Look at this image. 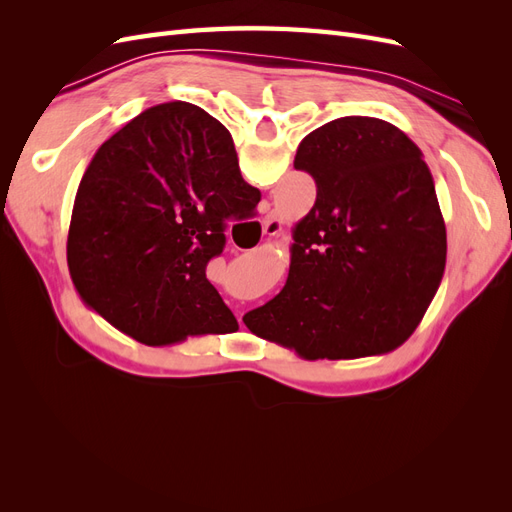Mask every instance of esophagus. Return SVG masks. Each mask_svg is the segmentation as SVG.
Segmentation results:
<instances>
[{
    "label": "esophagus",
    "mask_w": 512,
    "mask_h": 512,
    "mask_svg": "<svg viewBox=\"0 0 512 512\" xmlns=\"http://www.w3.org/2000/svg\"><path fill=\"white\" fill-rule=\"evenodd\" d=\"M280 230H282V220L277 218L273 211L267 213V218L262 220V232L269 237H275V235H280Z\"/></svg>",
    "instance_id": "34e87169"
}]
</instances>
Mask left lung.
Returning <instances> with one entry per match:
<instances>
[{
  "instance_id": "left-lung-1",
  "label": "left lung",
  "mask_w": 512,
  "mask_h": 512,
  "mask_svg": "<svg viewBox=\"0 0 512 512\" xmlns=\"http://www.w3.org/2000/svg\"><path fill=\"white\" fill-rule=\"evenodd\" d=\"M294 168L316 203L292 230L280 294L245 327L307 361L359 359L401 346L436 297L446 228L423 153L393 123L339 117L309 132Z\"/></svg>"
}]
</instances>
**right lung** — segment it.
<instances>
[{
  "label": "right lung",
  "mask_w": 512,
  "mask_h": 512,
  "mask_svg": "<svg viewBox=\"0 0 512 512\" xmlns=\"http://www.w3.org/2000/svg\"><path fill=\"white\" fill-rule=\"evenodd\" d=\"M260 192L222 123L190 102L151 106L96 151L74 198L68 269L85 305L147 346L239 329L207 280L228 220Z\"/></svg>",
  "instance_id": "add662e5"
}]
</instances>
